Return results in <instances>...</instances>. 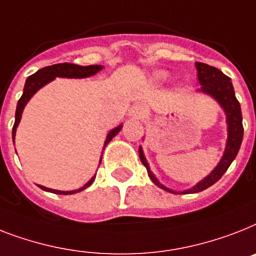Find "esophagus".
Returning a JSON list of instances; mask_svg holds the SVG:
<instances>
[{"mask_svg":"<svg viewBox=\"0 0 256 256\" xmlns=\"http://www.w3.org/2000/svg\"><path fill=\"white\" fill-rule=\"evenodd\" d=\"M144 114H146V109L142 105H134L130 110V116L132 118H142L144 117Z\"/></svg>","mask_w":256,"mask_h":256,"instance_id":"1","label":"esophagus"}]
</instances>
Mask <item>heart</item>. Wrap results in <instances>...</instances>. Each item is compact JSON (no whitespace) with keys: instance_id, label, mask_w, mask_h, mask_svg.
Instances as JSON below:
<instances>
[{"instance_id":"obj_1","label":"heart","mask_w":256,"mask_h":256,"mask_svg":"<svg viewBox=\"0 0 256 256\" xmlns=\"http://www.w3.org/2000/svg\"><path fill=\"white\" fill-rule=\"evenodd\" d=\"M160 78H162V74H160Z\"/></svg>"}]
</instances>
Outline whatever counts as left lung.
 I'll return each instance as SVG.
<instances>
[{
	"label": "left lung",
	"mask_w": 256,
	"mask_h": 256,
	"mask_svg": "<svg viewBox=\"0 0 256 256\" xmlns=\"http://www.w3.org/2000/svg\"><path fill=\"white\" fill-rule=\"evenodd\" d=\"M196 68L197 78H198V82L201 85V92H205L208 94H210L212 97H214L220 102V105L225 109L226 117H228V124H229V138H228V143H226L225 154H224L221 162L214 168V171L212 172L209 176H206L204 180H201L196 186L182 192L186 194V193L201 192L204 189L209 188L214 182H217L222 178V175L228 171L232 162L236 159L243 139L242 112H240V105L238 102V100H236V93H234L232 80L226 74H222L220 70H217L216 67H212V66H208L205 63H196ZM139 158H140V162L143 163V166L147 168V172H148V176L151 178V180L158 186H160L162 189L167 190V192L175 193L171 189L162 186L160 182L155 178V176L151 174L148 164H147L146 159L143 156V152L140 148H139Z\"/></svg>",
	"instance_id": "1"
}]
</instances>
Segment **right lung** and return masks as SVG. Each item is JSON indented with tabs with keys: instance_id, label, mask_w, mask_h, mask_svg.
<instances>
[{
	"instance_id": "add662e5",
	"label": "right lung",
	"mask_w": 256,
	"mask_h": 256,
	"mask_svg": "<svg viewBox=\"0 0 256 256\" xmlns=\"http://www.w3.org/2000/svg\"><path fill=\"white\" fill-rule=\"evenodd\" d=\"M101 66H86V67H81V66H76V64H70V63H60V64H54V66H50V67H44L39 70L38 72H35L34 74H31L28 76L26 80V84H24V94L20 98L18 104H16V122H14L13 126V140L14 136H16V126L20 124V116H22V112H24V105L27 104V101L32 97L36 90L46 85L50 81H52L54 78L58 76V78H89V76H92V74H97L100 70H101ZM122 126H118V128H113L112 132L108 134L106 140H105V146H106L108 143L113 139V136L120 132ZM96 175L93 176L90 180H89L86 184H85L82 188L78 189V190H70V192H62V190H55V189H48L46 188V186H40L43 190H48V192L56 193V194H72V193L76 192H81L82 189H85L86 186H89L94 182Z\"/></svg>"
}]
</instances>
